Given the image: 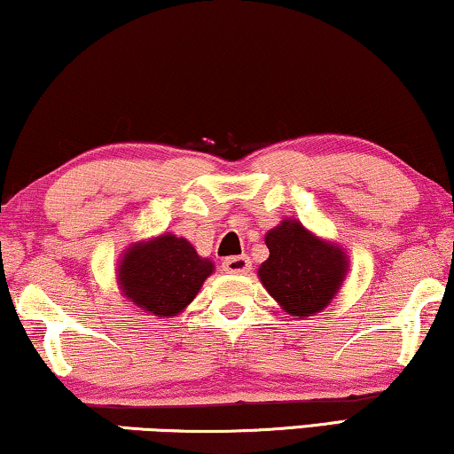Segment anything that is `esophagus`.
<instances>
[{"label":"esophagus","mask_w":454,"mask_h":454,"mask_svg":"<svg viewBox=\"0 0 454 454\" xmlns=\"http://www.w3.org/2000/svg\"><path fill=\"white\" fill-rule=\"evenodd\" d=\"M252 269V262L247 256H231L223 262V270L229 272V275H247Z\"/></svg>","instance_id":"obj_1"}]
</instances>
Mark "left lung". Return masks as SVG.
<instances>
[{
  "mask_svg": "<svg viewBox=\"0 0 454 454\" xmlns=\"http://www.w3.org/2000/svg\"><path fill=\"white\" fill-rule=\"evenodd\" d=\"M264 244L270 254L260 264L258 278L283 312L308 318L331 306L349 272L343 247L312 233L297 219H283L272 227Z\"/></svg>",
  "mask_w": 454,
  "mask_h": 454,
  "instance_id": "obj_1",
  "label": "left lung"
}]
</instances>
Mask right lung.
<instances>
[{
  "label": "right lung",
  "instance_id": "obj_1",
  "mask_svg": "<svg viewBox=\"0 0 454 454\" xmlns=\"http://www.w3.org/2000/svg\"><path fill=\"white\" fill-rule=\"evenodd\" d=\"M215 262L202 258L185 238L160 233L134 241L117 262V285L136 308L157 318L182 314L194 301Z\"/></svg>",
  "mask_w": 454,
  "mask_h": 454
}]
</instances>
